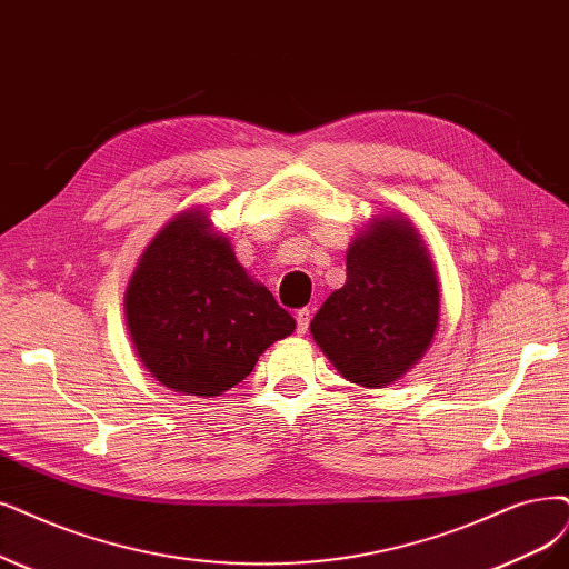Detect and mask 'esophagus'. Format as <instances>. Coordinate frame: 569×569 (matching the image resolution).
Instances as JSON below:
<instances>
[{"instance_id": "obj_1", "label": "esophagus", "mask_w": 569, "mask_h": 569, "mask_svg": "<svg viewBox=\"0 0 569 569\" xmlns=\"http://www.w3.org/2000/svg\"><path fill=\"white\" fill-rule=\"evenodd\" d=\"M296 319H298V335H305L307 328H309V321H311V311L309 309H300Z\"/></svg>"}]
</instances>
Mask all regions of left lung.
Listing matches in <instances>:
<instances>
[{
	"label": "left lung",
	"instance_id": "8db88e82",
	"mask_svg": "<svg viewBox=\"0 0 569 569\" xmlns=\"http://www.w3.org/2000/svg\"><path fill=\"white\" fill-rule=\"evenodd\" d=\"M429 250L401 218H380L347 250V281L309 323L313 340L349 382L387 387L429 349L438 326Z\"/></svg>",
	"mask_w": 569,
	"mask_h": 569
}]
</instances>
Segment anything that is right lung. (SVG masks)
<instances>
[{"mask_svg":"<svg viewBox=\"0 0 569 569\" xmlns=\"http://www.w3.org/2000/svg\"><path fill=\"white\" fill-rule=\"evenodd\" d=\"M126 319L144 368L187 396H220L256 368L296 319L252 281L224 237L184 210L142 252Z\"/></svg>","mask_w":569,"mask_h":569,"instance_id":"add662e5","label":"right lung"}]
</instances>
